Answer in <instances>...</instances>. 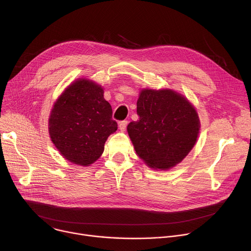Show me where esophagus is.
Returning a JSON list of instances; mask_svg holds the SVG:
<instances>
[{"label":"esophagus","mask_w":251,"mask_h":251,"mask_svg":"<svg viewBox=\"0 0 251 251\" xmlns=\"http://www.w3.org/2000/svg\"><path fill=\"white\" fill-rule=\"evenodd\" d=\"M126 126H127V122H126V121H123V122H121V123H120L119 127H120V129H121L122 131H125V129H126Z\"/></svg>","instance_id":"1"}]
</instances>
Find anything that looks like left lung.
Instances as JSON below:
<instances>
[{
  "label": "left lung",
  "instance_id": "left-lung-1",
  "mask_svg": "<svg viewBox=\"0 0 251 251\" xmlns=\"http://www.w3.org/2000/svg\"><path fill=\"white\" fill-rule=\"evenodd\" d=\"M140 119L126 129L136 154L151 169L168 171L196 145L201 122L189 100L171 89H144L136 102Z\"/></svg>",
  "mask_w": 251,
  "mask_h": 251
}]
</instances>
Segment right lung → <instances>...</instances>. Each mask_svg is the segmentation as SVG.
<instances>
[{
	"label": "right lung",
	"mask_w": 251,
	"mask_h": 251,
	"mask_svg": "<svg viewBox=\"0 0 251 251\" xmlns=\"http://www.w3.org/2000/svg\"><path fill=\"white\" fill-rule=\"evenodd\" d=\"M103 98V89L89 78H77L54 101L49 118L50 137L74 164L89 166L102 154L118 124Z\"/></svg>",
	"instance_id": "add662e5"
}]
</instances>
